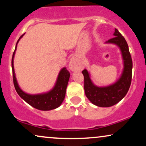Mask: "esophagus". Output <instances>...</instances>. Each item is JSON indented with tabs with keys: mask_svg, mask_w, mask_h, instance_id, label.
<instances>
[{
	"mask_svg": "<svg viewBox=\"0 0 146 146\" xmlns=\"http://www.w3.org/2000/svg\"><path fill=\"white\" fill-rule=\"evenodd\" d=\"M69 68L72 71H75L76 70H78L80 68V65L78 60L75 58H72L71 61L69 62Z\"/></svg>",
	"mask_w": 146,
	"mask_h": 146,
	"instance_id": "1",
	"label": "esophagus"
}]
</instances>
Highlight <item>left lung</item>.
Here are the masks:
<instances>
[{
  "label": "left lung",
  "mask_w": 146,
  "mask_h": 146,
  "mask_svg": "<svg viewBox=\"0 0 146 146\" xmlns=\"http://www.w3.org/2000/svg\"><path fill=\"white\" fill-rule=\"evenodd\" d=\"M113 36L114 38L108 40L106 43L116 44L121 50L123 69L119 79L109 86L99 87L93 83L88 71L86 69L82 71L86 96L93 104L100 107H110L121 101L128 93L131 84L132 61L128 45L117 29H115Z\"/></svg>",
  "instance_id": "1"
}]
</instances>
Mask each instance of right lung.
Here are the masks:
<instances>
[{
	"mask_svg": "<svg viewBox=\"0 0 146 146\" xmlns=\"http://www.w3.org/2000/svg\"><path fill=\"white\" fill-rule=\"evenodd\" d=\"M24 34L22 35L17 41L15 51L13 53L12 60H11L13 81H14V87L16 88V92L23 100H24L27 103H28L29 105H31V106L36 108V109L40 110H51L56 109L62 104L64 100L66 87H67L68 80L70 78L69 72L65 67L62 68L61 71H60L59 75H58L54 87L47 93L37 95H30L25 93L18 86L14 68V58L15 51L17 48L18 42L22 37L24 36Z\"/></svg>",
	"mask_w": 146,
	"mask_h": 146,
	"instance_id": "add662e5",
	"label": "right lung"
}]
</instances>
